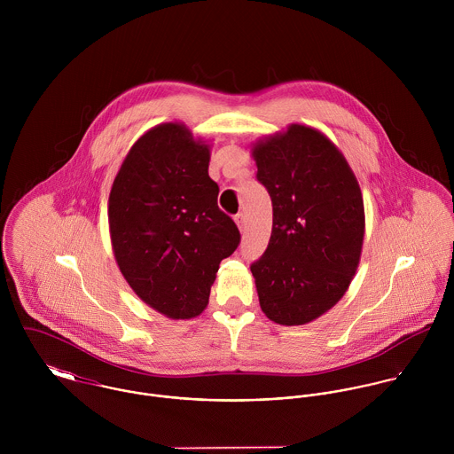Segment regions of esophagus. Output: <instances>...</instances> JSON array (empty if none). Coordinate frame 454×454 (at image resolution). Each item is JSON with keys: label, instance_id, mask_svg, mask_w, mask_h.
<instances>
[{"label": "esophagus", "instance_id": "1", "mask_svg": "<svg viewBox=\"0 0 454 454\" xmlns=\"http://www.w3.org/2000/svg\"><path fill=\"white\" fill-rule=\"evenodd\" d=\"M234 222H236V225L239 227V231L243 232V231H245V215H243V213H238V215L234 216Z\"/></svg>", "mask_w": 454, "mask_h": 454}]
</instances>
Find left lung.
I'll return each mask as SVG.
<instances>
[{
	"mask_svg": "<svg viewBox=\"0 0 454 454\" xmlns=\"http://www.w3.org/2000/svg\"><path fill=\"white\" fill-rule=\"evenodd\" d=\"M272 200V232L252 263L263 315L306 325L332 309L358 269L365 209L342 152L315 128L290 124L252 146Z\"/></svg>",
	"mask_w": 454,
	"mask_h": 454,
	"instance_id": "8db88e82",
	"label": "left lung"
}]
</instances>
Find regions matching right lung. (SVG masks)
Wrapping results in <instances>:
<instances>
[{
  "instance_id": "add662e5",
  "label": "right lung",
  "mask_w": 454,
  "mask_h": 454,
  "mask_svg": "<svg viewBox=\"0 0 454 454\" xmlns=\"http://www.w3.org/2000/svg\"><path fill=\"white\" fill-rule=\"evenodd\" d=\"M211 145L182 122H164L130 146L108 199L117 265L132 292L171 320L199 317L220 262L239 231L218 207Z\"/></svg>"
}]
</instances>
